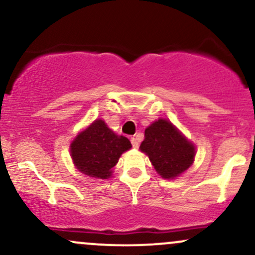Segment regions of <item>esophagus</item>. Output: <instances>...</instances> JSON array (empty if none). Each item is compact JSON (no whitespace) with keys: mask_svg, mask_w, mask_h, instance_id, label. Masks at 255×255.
Listing matches in <instances>:
<instances>
[{"mask_svg":"<svg viewBox=\"0 0 255 255\" xmlns=\"http://www.w3.org/2000/svg\"><path fill=\"white\" fill-rule=\"evenodd\" d=\"M130 141H131V145H133L134 148L139 147V137H137V136L130 137Z\"/></svg>","mask_w":255,"mask_h":255,"instance_id":"1","label":"esophagus"}]
</instances>
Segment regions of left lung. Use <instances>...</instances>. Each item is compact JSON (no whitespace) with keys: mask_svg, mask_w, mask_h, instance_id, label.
I'll return each instance as SVG.
<instances>
[{"mask_svg":"<svg viewBox=\"0 0 255 255\" xmlns=\"http://www.w3.org/2000/svg\"><path fill=\"white\" fill-rule=\"evenodd\" d=\"M163 178L180 176L194 162L195 146L168 120L159 119L145 129L140 145Z\"/></svg>","mask_w":255,"mask_h":255,"instance_id":"1","label":"left lung"}]
</instances>
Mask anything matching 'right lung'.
<instances>
[{
    "mask_svg": "<svg viewBox=\"0 0 255 255\" xmlns=\"http://www.w3.org/2000/svg\"><path fill=\"white\" fill-rule=\"evenodd\" d=\"M131 144L124 135H118L103 120H96L80 131L71 144V156L75 168L86 176L109 178L121 154Z\"/></svg>",
    "mask_w": 255,
    "mask_h": 255,
    "instance_id": "right-lung-1",
    "label": "right lung"
}]
</instances>
